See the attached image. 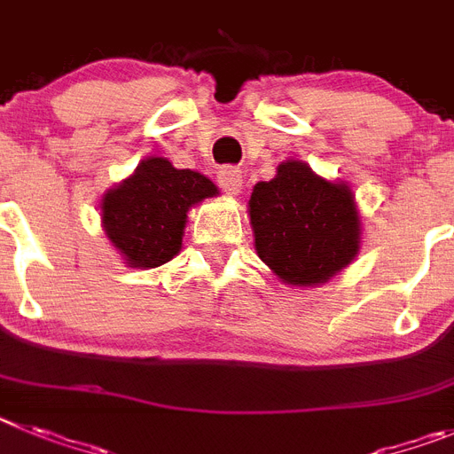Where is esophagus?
<instances>
[{
	"mask_svg": "<svg viewBox=\"0 0 454 454\" xmlns=\"http://www.w3.org/2000/svg\"><path fill=\"white\" fill-rule=\"evenodd\" d=\"M217 183L226 194H237L242 190V169L239 167H219L217 171Z\"/></svg>",
	"mask_w": 454,
	"mask_h": 454,
	"instance_id": "esophagus-1",
	"label": "esophagus"
}]
</instances>
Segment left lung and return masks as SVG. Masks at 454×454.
<instances>
[{"label": "left lung", "mask_w": 454, "mask_h": 454, "mask_svg": "<svg viewBox=\"0 0 454 454\" xmlns=\"http://www.w3.org/2000/svg\"><path fill=\"white\" fill-rule=\"evenodd\" d=\"M248 215L257 255L292 285L325 283L357 255L353 192L314 176L305 162H285L276 178L257 183Z\"/></svg>", "instance_id": "left-lung-1"}]
</instances>
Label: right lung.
<instances>
[{"instance_id": "right-lung-1", "label": "right lung", "mask_w": 454, "mask_h": 454, "mask_svg": "<svg viewBox=\"0 0 454 454\" xmlns=\"http://www.w3.org/2000/svg\"><path fill=\"white\" fill-rule=\"evenodd\" d=\"M215 194V183L199 171L176 169L165 158H149L104 197L106 235L133 267H160L181 251L187 210Z\"/></svg>"}]
</instances>
